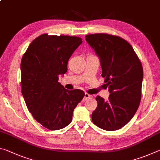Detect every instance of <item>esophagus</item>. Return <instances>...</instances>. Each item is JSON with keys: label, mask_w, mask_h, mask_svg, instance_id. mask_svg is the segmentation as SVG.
Listing matches in <instances>:
<instances>
[{"label": "esophagus", "mask_w": 160, "mask_h": 160, "mask_svg": "<svg viewBox=\"0 0 160 160\" xmlns=\"http://www.w3.org/2000/svg\"><path fill=\"white\" fill-rule=\"evenodd\" d=\"M90 97H92V95H90V94H89L88 93H85V97H84V99L86 100L88 99L89 98H90Z\"/></svg>", "instance_id": "esophagus-1"}]
</instances>
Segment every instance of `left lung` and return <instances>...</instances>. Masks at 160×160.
<instances>
[{"mask_svg": "<svg viewBox=\"0 0 160 160\" xmlns=\"http://www.w3.org/2000/svg\"><path fill=\"white\" fill-rule=\"evenodd\" d=\"M100 61L104 82L109 87L107 101L97 96L92 113L94 124L105 131H116L133 117L141 99L143 70L129 43L114 35L99 33L85 36Z\"/></svg>", "mask_w": 160, "mask_h": 160, "instance_id": "left-lung-1", "label": "left lung"}]
</instances>
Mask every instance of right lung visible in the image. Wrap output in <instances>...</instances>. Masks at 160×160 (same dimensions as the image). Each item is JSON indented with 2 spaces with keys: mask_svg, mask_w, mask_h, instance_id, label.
Returning <instances> with one entry per match:
<instances>
[{
  "mask_svg": "<svg viewBox=\"0 0 160 160\" xmlns=\"http://www.w3.org/2000/svg\"><path fill=\"white\" fill-rule=\"evenodd\" d=\"M82 43L77 37L42 34L22 58V94L27 107L37 122L51 131L71 123L75 108L85 96L82 90L69 91L58 82V75L67 72L68 61Z\"/></svg>",
  "mask_w": 160,
  "mask_h": 160,
  "instance_id": "obj_1",
  "label": "right lung"
}]
</instances>
